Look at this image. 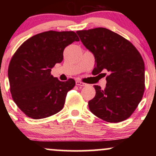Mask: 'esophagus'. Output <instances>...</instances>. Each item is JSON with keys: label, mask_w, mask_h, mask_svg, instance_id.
Instances as JSON below:
<instances>
[{"label": "esophagus", "mask_w": 156, "mask_h": 156, "mask_svg": "<svg viewBox=\"0 0 156 156\" xmlns=\"http://www.w3.org/2000/svg\"><path fill=\"white\" fill-rule=\"evenodd\" d=\"M76 83L77 86H80V87H85V86H87V84H86L85 83L80 81V80H76Z\"/></svg>", "instance_id": "esophagus-1"}]
</instances>
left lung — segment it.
<instances>
[{
  "label": "left lung",
  "instance_id": "left-lung-1",
  "mask_svg": "<svg viewBox=\"0 0 156 156\" xmlns=\"http://www.w3.org/2000/svg\"><path fill=\"white\" fill-rule=\"evenodd\" d=\"M76 33L94 55L92 74L105 76L101 73H108L105 89L94 86L96 94L89 101V110L108 122L125 120L137 108L144 92V63L140 53L130 41L107 28Z\"/></svg>",
  "mask_w": 156,
  "mask_h": 156
}]
</instances>
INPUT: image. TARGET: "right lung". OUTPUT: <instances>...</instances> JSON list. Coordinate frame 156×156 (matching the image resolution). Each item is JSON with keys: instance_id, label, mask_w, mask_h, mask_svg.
<instances>
[{"instance_id": "add662e5", "label": "right lung", "mask_w": 156, "mask_h": 156, "mask_svg": "<svg viewBox=\"0 0 156 156\" xmlns=\"http://www.w3.org/2000/svg\"><path fill=\"white\" fill-rule=\"evenodd\" d=\"M75 41L79 38L74 31H44L27 39L14 53L8 69L10 92L27 117L43 119L63 108L76 81H60L51 68L62 62L64 48Z\"/></svg>"}]
</instances>
